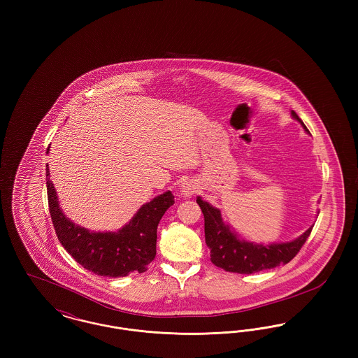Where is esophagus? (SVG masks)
Listing matches in <instances>:
<instances>
[{
    "label": "esophagus",
    "mask_w": 358,
    "mask_h": 358,
    "mask_svg": "<svg viewBox=\"0 0 358 358\" xmlns=\"http://www.w3.org/2000/svg\"><path fill=\"white\" fill-rule=\"evenodd\" d=\"M196 190H197V187H196L193 182H187V184H184V185H182L181 194H182L184 197H190L192 194H194V193H196Z\"/></svg>",
    "instance_id": "esophagus-1"
}]
</instances>
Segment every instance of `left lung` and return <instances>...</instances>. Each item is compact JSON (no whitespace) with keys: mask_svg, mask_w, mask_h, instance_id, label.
Returning a JSON list of instances; mask_svg holds the SVG:
<instances>
[{"mask_svg":"<svg viewBox=\"0 0 358 358\" xmlns=\"http://www.w3.org/2000/svg\"><path fill=\"white\" fill-rule=\"evenodd\" d=\"M291 115L306 129L295 111H291ZM197 204L204 215L205 243L210 250V262L229 273H259L280 264H287L303 247L313 229V227H310L301 238L289 243L270 245L248 243L238 240L236 235L229 231L222 222L219 209L205 203L200 197H197Z\"/></svg>","mask_w":358,"mask_h":358,"instance_id":"left-lung-1","label":"left lung"}]
</instances>
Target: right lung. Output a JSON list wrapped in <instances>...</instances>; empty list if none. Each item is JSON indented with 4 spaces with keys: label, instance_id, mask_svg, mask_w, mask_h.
Returning <instances> with one entry per match:
<instances>
[{
    "label": "right lung",
    "instance_id": "obj_1",
    "mask_svg": "<svg viewBox=\"0 0 358 358\" xmlns=\"http://www.w3.org/2000/svg\"><path fill=\"white\" fill-rule=\"evenodd\" d=\"M50 152V146L47 149ZM47 171V193L52 222L64 250L91 273L120 278L148 271L155 257L157 227L166 209L174 204L171 192L157 196L143 205L118 232H90L69 220L57 201L56 190Z\"/></svg>",
    "mask_w": 358,
    "mask_h": 358
}]
</instances>
